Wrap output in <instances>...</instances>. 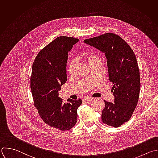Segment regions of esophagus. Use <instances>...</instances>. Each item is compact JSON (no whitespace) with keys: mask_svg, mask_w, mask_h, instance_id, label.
Here are the masks:
<instances>
[{"mask_svg":"<svg viewBox=\"0 0 158 158\" xmlns=\"http://www.w3.org/2000/svg\"><path fill=\"white\" fill-rule=\"evenodd\" d=\"M94 99V98H92V97H87L84 98V100H86V101H91V100H93Z\"/></svg>","mask_w":158,"mask_h":158,"instance_id":"esophagus-1","label":"esophagus"}]
</instances>
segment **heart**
<instances>
[{
    "label": "heart",
    "instance_id": "heart-1",
    "mask_svg": "<svg viewBox=\"0 0 158 158\" xmlns=\"http://www.w3.org/2000/svg\"><path fill=\"white\" fill-rule=\"evenodd\" d=\"M83 58L85 61L88 63V64L90 66L93 65L95 63L101 62V60L100 57L94 52H90L89 53H87L85 55H84ZM76 68H77V64H76V62L74 60L71 61L68 64L67 71L68 74L70 76H74L75 75L76 72Z\"/></svg>",
    "mask_w": 158,
    "mask_h": 158
}]
</instances>
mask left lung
<instances>
[{
    "label": "left lung",
    "mask_w": 158,
    "mask_h": 158,
    "mask_svg": "<svg viewBox=\"0 0 158 158\" xmlns=\"http://www.w3.org/2000/svg\"><path fill=\"white\" fill-rule=\"evenodd\" d=\"M84 42L106 55L115 99L114 103L104 100L102 120L109 126L120 127L130 119L139 99L141 85L136 56L124 40L112 33L87 39Z\"/></svg>",
    "instance_id": "left-lung-1"
}]
</instances>
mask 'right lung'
Masks as SVG:
<instances>
[{
  "label": "right lung",
  "instance_id": "add662e5",
  "mask_svg": "<svg viewBox=\"0 0 158 158\" xmlns=\"http://www.w3.org/2000/svg\"><path fill=\"white\" fill-rule=\"evenodd\" d=\"M77 41L73 37H58L38 52L32 66L30 87L35 106L46 124L61 131L76 125L82 104L80 98H68L64 103L58 92L67 81L68 52Z\"/></svg>",
  "mask_w": 158,
  "mask_h": 158
}]
</instances>
